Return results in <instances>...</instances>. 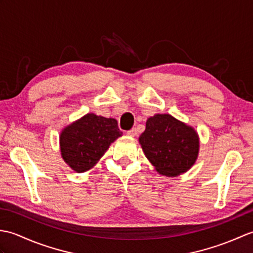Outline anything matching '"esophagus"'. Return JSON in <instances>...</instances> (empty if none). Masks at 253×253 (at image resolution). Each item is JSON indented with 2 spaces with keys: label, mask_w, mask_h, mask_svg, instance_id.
<instances>
[{
  "label": "esophagus",
  "mask_w": 253,
  "mask_h": 253,
  "mask_svg": "<svg viewBox=\"0 0 253 253\" xmlns=\"http://www.w3.org/2000/svg\"><path fill=\"white\" fill-rule=\"evenodd\" d=\"M127 135L130 136V137H136L137 136V129H136V128H132V129L127 131Z\"/></svg>",
  "instance_id": "obj_1"
}]
</instances>
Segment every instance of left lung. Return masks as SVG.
Here are the masks:
<instances>
[{"label":"left lung","instance_id":"obj_1","mask_svg":"<svg viewBox=\"0 0 253 253\" xmlns=\"http://www.w3.org/2000/svg\"><path fill=\"white\" fill-rule=\"evenodd\" d=\"M139 143L155 170L168 177L189 170L196 163L200 148L195 128L169 114L149 117Z\"/></svg>","mask_w":253,"mask_h":253}]
</instances>
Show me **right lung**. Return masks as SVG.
Segmentation results:
<instances>
[{
	"label": "right lung",
	"instance_id": "right-lung-1",
	"mask_svg": "<svg viewBox=\"0 0 253 253\" xmlns=\"http://www.w3.org/2000/svg\"><path fill=\"white\" fill-rule=\"evenodd\" d=\"M123 132L117 121L88 113L61 131V155L76 173L91 169Z\"/></svg>",
	"mask_w": 253,
	"mask_h": 253
}]
</instances>
